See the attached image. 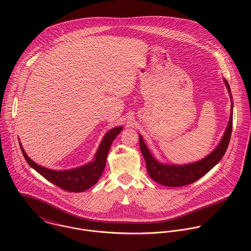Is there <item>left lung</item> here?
I'll use <instances>...</instances> for the list:
<instances>
[{"label":"left lung","instance_id":"obj_1","mask_svg":"<svg viewBox=\"0 0 251 251\" xmlns=\"http://www.w3.org/2000/svg\"><path fill=\"white\" fill-rule=\"evenodd\" d=\"M223 81L228 90L231 100L230 118L220 142L215 147V150L204 158L186 164H168L159 162L155 157L152 156L147 145L144 142L142 135L139 134L140 150L146 161L147 171L149 176L153 180L162 185L171 187L186 185L196 181L197 179L206 175L221 160L230 142L233 126V98L227 80L223 79Z\"/></svg>","mask_w":251,"mask_h":251}]
</instances>
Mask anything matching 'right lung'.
<instances>
[{
  "label": "right lung",
  "instance_id": "obj_1",
  "mask_svg": "<svg viewBox=\"0 0 251 251\" xmlns=\"http://www.w3.org/2000/svg\"><path fill=\"white\" fill-rule=\"evenodd\" d=\"M122 130L123 126H116L110 129L103 136L95 154V158L92 161L69 170H53L38 165L28 156L20 142L19 145L28 164L42 177L64 190L71 192H83L95 185L101 177L105 168L110 147Z\"/></svg>",
  "mask_w": 251,
  "mask_h": 251
}]
</instances>
